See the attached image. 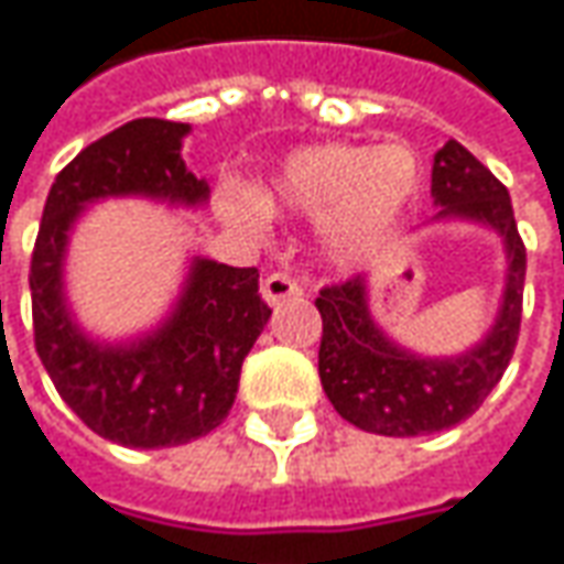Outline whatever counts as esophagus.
<instances>
[{
	"label": "esophagus",
	"instance_id": "1",
	"mask_svg": "<svg viewBox=\"0 0 564 564\" xmlns=\"http://www.w3.org/2000/svg\"><path fill=\"white\" fill-rule=\"evenodd\" d=\"M293 296H302V286L286 271H271L262 281V300L268 305H281L283 300H293Z\"/></svg>",
	"mask_w": 564,
	"mask_h": 564
}]
</instances>
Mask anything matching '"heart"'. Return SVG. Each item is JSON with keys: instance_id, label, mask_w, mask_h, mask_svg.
<instances>
[{"instance_id": "1", "label": "heart", "mask_w": 564, "mask_h": 564, "mask_svg": "<svg viewBox=\"0 0 564 564\" xmlns=\"http://www.w3.org/2000/svg\"><path fill=\"white\" fill-rule=\"evenodd\" d=\"M424 186V162L405 143H315L293 149L262 193L230 186L218 196L227 221L256 227L271 208L324 215V246L334 259H359L412 208Z\"/></svg>"}]
</instances>
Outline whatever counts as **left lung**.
Instances as JSON below:
<instances>
[{"instance_id": "8db88e82", "label": "left lung", "mask_w": 564, "mask_h": 564, "mask_svg": "<svg viewBox=\"0 0 564 564\" xmlns=\"http://www.w3.org/2000/svg\"><path fill=\"white\" fill-rule=\"evenodd\" d=\"M431 196L434 221H468L490 227L506 246V286L490 330L458 356H417L399 346L375 315L368 278L324 286L318 375L330 405L368 434L417 437L456 427L490 397L518 343L524 296V243L518 237L509 189L449 140L434 155Z\"/></svg>"}]
</instances>
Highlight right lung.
I'll return each mask as SVG.
<instances>
[{"instance_id": "obj_1", "label": "right lung", "mask_w": 564, "mask_h": 564, "mask_svg": "<svg viewBox=\"0 0 564 564\" xmlns=\"http://www.w3.org/2000/svg\"><path fill=\"white\" fill-rule=\"evenodd\" d=\"M189 124L137 118L89 143L50 189L30 262L33 340L58 397L99 437L130 449L184 446L221 424L240 368L271 308L256 268L193 256L165 318L127 340H96L77 324L65 290L70 234L87 205L140 196L203 208L208 184L186 171Z\"/></svg>"}]
</instances>
